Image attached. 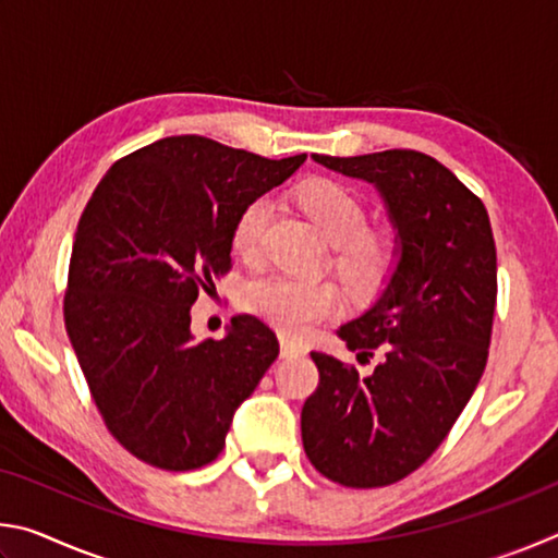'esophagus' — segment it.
Listing matches in <instances>:
<instances>
[{
    "mask_svg": "<svg viewBox=\"0 0 558 558\" xmlns=\"http://www.w3.org/2000/svg\"><path fill=\"white\" fill-rule=\"evenodd\" d=\"M307 354V347L305 344H300V342H295V339H288V337H282L280 339V356H305Z\"/></svg>",
    "mask_w": 558,
    "mask_h": 558,
    "instance_id": "34e87169",
    "label": "esophagus"
}]
</instances>
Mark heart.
I'll use <instances>...</instances> for the list:
<instances>
[{
  "label": "heart",
  "mask_w": 558,
  "mask_h": 558,
  "mask_svg": "<svg viewBox=\"0 0 558 558\" xmlns=\"http://www.w3.org/2000/svg\"><path fill=\"white\" fill-rule=\"evenodd\" d=\"M300 206L335 245V268L344 286L354 292H372L389 278L396 266V243L389 233L366 231L369 211L332 179H315L300 189ZM276 214L270 194H260L241 211L233 229V251L241 258H256ZM245 302L253 313L266 317L282 332L302 335L339 305L337 290L323 280L295 276H268L251 282Z\"/></svg>",
  "instance_id": "1"
}]
</instances>
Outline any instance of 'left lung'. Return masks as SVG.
I'll return each mask as SVG.
<instances>
[{"label":"left lung","instance_id":"8db88e82","mask_svg":"<svg viewBox=\"0 0 558 558\" xmlns=\"http://www.w3.org/2000/svg\"><path fill=\"white\" fill-rule=\"evenodd\" d=\"M372 184L396 231V266L369 307L339 327L369 376L313 352L319 386L302 405V446L344 487L399 483L446 440L487 364L497 300V251L485 204L415 149L313 155Z\"/></svg>","mask_w":558,"mask_h":558}]
</instances>
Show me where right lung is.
I'll list each match as a JSON object with an SVG mask.
<instances>
[{
  "label": "right lung",
  "instance_id": "1",
  "mask_svg": "<svg viewBox=\"0 0 558 558\" xmlns=\"http://www.w3.org/2000/svg\"><path fill=\"white\" fill-rule=\"evenodd\" d=\"M305 157L174 135L120 159L93 192L73 241L65 332L108 430L149 465L211 462L276 362L278 337L253 315L196 342L192 305L229 270L241 211Z\"/></svg>",
  "mask_w": 558,
  "mask_h": 558
}]
</instances>
